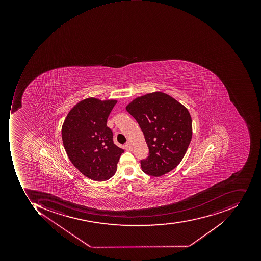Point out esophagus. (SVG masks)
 Listing matches in <instances>:
<instances>
[{
  "mask_svg": "<svg viewBox=\"0 0 261 261\" xmlns=\"http://www.w3.org/2000/svg\"><path fill=\"white\" fill-rule=\"evenodd\" d=\"M124 147H125V150H133V146L130 144V143H127L126 144H125V146H124Z\"/></svg>",
  "mask_w": 261,
  "mask_h": 261,
  "instance_id": "obj_1",
  "label": "esophagus"
}]
</instances>
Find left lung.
<instances>
[{"mask_svg": "<svg viewBox=\"0 0 261 261\" xmlns=\"http://www.w3.org/2000/svg\"><path fill=\"white\" fill-rule=\"evenodd\" d=\"M137 120L149 149L142 170L152 176H163L180 163L192 137L191 114L168 94L154 92L139 96L126 106Z\"/></svg>", "mask_w": 261, "mask_h": 261, "instance_id": "left-lung-1", "label": "left lung"}]
</instances>
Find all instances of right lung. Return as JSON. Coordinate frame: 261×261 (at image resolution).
I'll return each mask as SVG.
<instances>
[{"instance_id": "1", "label": "right lung", "mask_w": 261, "mask_h": 261, "mask_svg": "<svg viewBox=\"0 0 261 261\" xmlns=\"http://www.w3.org/2000/svg\"><path fill=\"white\" fill-rule=\"evenodd\" d=\"M116 99L89 97L71 108L63 121L62 140L70 162L84 176L95 181L111 179L124 150L113 142L107 126Z\"/></svg>"}]
</instances>
